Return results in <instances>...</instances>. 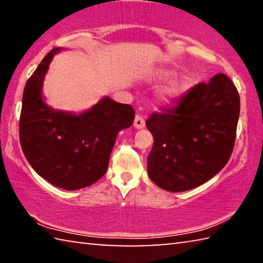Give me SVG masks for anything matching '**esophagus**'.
Returning a JSON list of instances; mask_svg holds the SVG:
<instances>
[{
  "label": "esophagus",
  "mask_w": 263,
  "mask_h": 263,
  "mask_svg": "<svg viewBox=\"0 0 263 263\" xmlns=\"http://www.w3.org/2000/svg\"><path fill=\"white\" fill-rule=\"evenodd\" d=\"M133 126L138 130H140V128H144L145 127V119L141 117L140 115H137L136 118H135V122H133Z\"/></svg>",
  "instance_id": "34e87169"
}]
</instances>
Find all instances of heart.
Wrapping results in <instances>:
<instances>
[{"label": "heart", "mask_w": 263, "mask_h": 263, "mask_svg": "<svg viewBox=\"0 0 263 263\" xmlns=\"http://www.w3.org/2000/svg\"><path fill=\"white\" fill-rule=\"evenodd\" d=\"M174 75V70L160 68L151 72L148 79L152 82H162L171 79ZM189 89V82L185 78H174L164 84L158 91L155 103L162 108H171L183 99Z\"/></svg>", "instance_id": "1"}]
</instances>
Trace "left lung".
<instances>
[{"label":"left lung","mask_w":263,"mask_h":263,"mask_svg":"<svg viewBox=\"0 0 263 263\" xmlns=\"http://www.w3.org/2000/svg\"><path fill=\"white\" fill-rule=\"evenodd\" d=\"M240 114L237 88L225 74L186 92L175 108L146 121L154 142L149 179L172 193L190 190L218 174L232 154Z\"/></svg>","instance_id":"8db88e82"}]
</instances>
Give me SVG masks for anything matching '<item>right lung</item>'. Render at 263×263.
<instances>
[{
  "label": "right lung",
  "mask_w": 263,
  "mask_h": 263,
  "mask_svg": "<svg viewBox=\"0 0 263 263\" xmlns=\"http://www.w3.org/2000/svg\"><path fill=\"white\" fill-rule=\"evenodd\" d=\"M57 47L26 81L20 119V141L31 167L65 190L91 185L105 174L119 131L132 125L135 110L104 96L80 114L55 110L43 96V83Z\"/></svg>",
  "instance_id": "right-lung-1"
}]
</instances>
